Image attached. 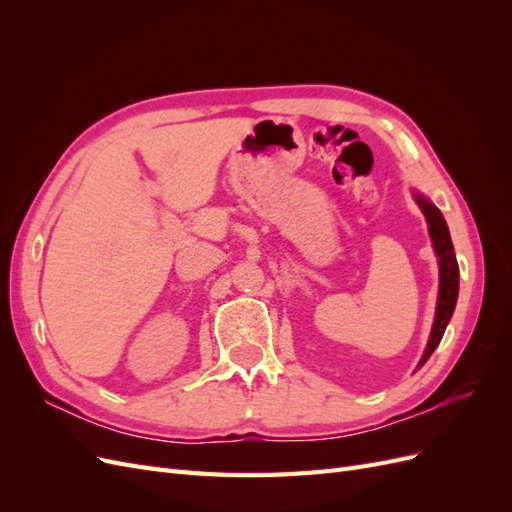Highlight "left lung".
Instances as JSON below:
<instances>
[{
  "mask_svg": "<svg viewBox=\"0 0 512 512\" xmlns=\"http://www.w3.org/2000/svg\"><path fill=\"white\" fill-rule=\"evenodd\" d=\"M414 200L416 205L421 207L427 226H429V237L433 252L438 256V269H440V288H438V303H436V316H433L431 324V333H429V342L425 346V352L418 361L416 369H421L433 350L438 348L440 339L451 322V316L455 312V303H457V294H459V267H457V258L453 250V241H451V232H448L444 215L440 209L431 203L427 196L414 190Z\"/></svg>",
  "mask_w": 512,
  "mask_h": 512,
  "instance_id": "1",
  "label": "left lung"
}]
</instances>
